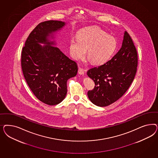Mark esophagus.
Wrapping results in <instances>:
<instances>
[{"instance_id":"obj_1","label":"esophagus","mask_w":158,"mask_h":158,"mask_svg":"<svg viewBox=\"0 0 158 158\" xmlns=\"http://www.w3.org/2000/svg\"><path fill=\"white\" fill-rule=\"evenodd\" d=\"M85 71H86V70L81 68H79V69H78V73L80 75H84Z\"/></svg>"}]
</instances>
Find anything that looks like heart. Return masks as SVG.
<instances>
[{
	"label": "heart",
	"instance_id": "b5f03b06",
	"mask_svg": "<svg viewBox=\"0 0 158 158\" xmlns=\"http://www.w3.org/2000/svg\"><path fill=\"white\" fill-rule=\"evenodd\" d=\"M77 37L71 39L69 44L70 54L75 60L84 57L87 50L91 63L101 65L110 59L117 47L115 38L100 28L84 29Z\"/></svg>",
	"mask_w": 158,
	"mask_h": 158
}]
</instances>
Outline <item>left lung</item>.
I'll return each mask as SVG.
<instances>
[{
	"instance_id": "obj_1",
	"label": "left lung",
	"mask_w": 158,
	"mask_h": 158,
	"mask_svg": "<svg viewBox=\"0 0 158 158\" xmlns=\"http://www.w3.org/2000/svg\"><path fill=\"white\" fill-rule=\"evenodd\" d=\"M138 65L137 52L127 32H125L122 48L103 65L90 69L87 74L95 83L87 96L92 103L106 106L124 94L134 80Z\"/></svg>"
}]
</instances>
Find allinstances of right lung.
Instances as JSON below:
<instances>
[{"label":"right lung","mask_w":158,"mask_h":158,"mask_svg":"<svg viewBox=\"0 0 158 158\" xmlns=\"http://www.w3.org/2000/svg\"><path fill=\"white\" fill-rule=\"evenodd\" d=\"M65 25L61 21L40 23L29 35L21 53V68L29 87L36 98L49 105L60 103L67 95L68 79L75 77L77 62L48 40ZM39 43L46 44L42 47Z\"/></svg>","instance_id":"obj_1"}]
</instances>
